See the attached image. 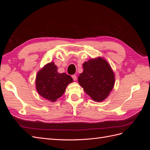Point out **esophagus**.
<instances>
[{
	"label": "esophagus",
	"mask_w": 150,
	"mask_h": 150,
	"mask_svg": "<svg viewBox=\"0 0 150 150\" xmlns=\"http://www.w3.org/2000/svg\"><path fill=\"white\" fill-rule=\"evenodd\" d=\"M72 79H73V80H74V81H76V79H77V77H76V75H72Z\"/></svg>",
	"instance_id": "34e87169"
}]
</instances>
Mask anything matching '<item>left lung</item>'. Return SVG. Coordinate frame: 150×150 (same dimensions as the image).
<instances>
[{"instance_id":"obj_1","label":"left lung","mask_w":150,"mask_h":150,"mask_svg":"<svg viewBox=\"0 0 150 150\" xmlns=\"http://www.w3.org/2000/svg\"><path fill=\"white\" fill-rule=\"evenodd\" d=\"M83 71L78 77L79 84L93 101L101 102L114 88L115 76L108 61L102 57L83 63Z\"/></svg>"}]
</instances>
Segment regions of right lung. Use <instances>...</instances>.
Here are the masks:
<instances>
[{"mask_svg": "<svg viewBox=\"0 0 150 150\" xmlns=\"http://www.w3.org/2000/svg\"><path fill=\"white\" fill-rule=\"evenodd\" d=\"M73 79L66 73H59L54 62L47 63L40 69L35 78L38 93L47 100L55 102L66 91L67 85Z\"/></svg>", "mask_w": 150, "mask_h": 150, "instance_id": "obj_1", "label": "right lung"}]
</instances>
